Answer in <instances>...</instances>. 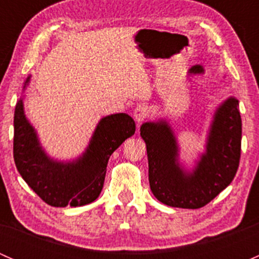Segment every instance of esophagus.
I'll return each instance as SVG.
<instances>
[{
    "label": "esophagus",
    "instance_id": "esophagus-1",
    "mask_svg": "<svg viewBox=\"0 0 259 259\" xmlns=\"http://www.w3.org/2000/svg\"><path fill=\"white\" fill-rule=\"evenodd\" d=\"M133 115H134V119L137 121V124L140 125L146 119V116H148V109H146L145 105H138Z\"/></svg>",
    "mask_w": 259,
    "mask_h": 259
}]
</instances>
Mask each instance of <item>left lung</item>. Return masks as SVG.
Listing matches in <instances>:
<instances>
[{"label": "left lung", "mask_w": 259, "mask_h": 259, "mask_svg": "<svg viewBox=\"0 0 259 259\" xmlns=\"http://www.w3.org/2000/svg\"><path fill=\"white\" fill-rule=\"evenodd\" d=\"M140 135L146 144L154 197L169 207L198 209L226 189L237 173L242 140L239 101L231 96L215 109L204 153L190 170L180 163L178 140L165 119L144 122Z\"/></svg>", "instance_id": "obj_1"}]
</instances>
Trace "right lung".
<instances>
[{
  "label": "right lung",
  "mask_w": 259,
  "mask_h": 259,
  "mask_svg": "<svg viewBox=\"0 0 259 259\" xmlns=\"http://www.w3.org/2000/svg\"><path fill=\"white\" fill-rule=\"evenodd\" d=\"M31 75L23 83V91ZM14 159L28 187L52 207H81L100 195L111 154L134 135L135 122L127 114H111L100 119L88 148L79 158L52 159L40 144L35 127L23 110V98L15 108Z\"/></svg>",
  "instance_id": "right-lung-1"
}]
</instances>
